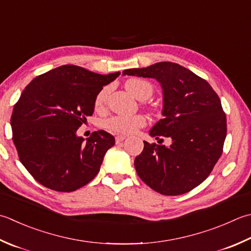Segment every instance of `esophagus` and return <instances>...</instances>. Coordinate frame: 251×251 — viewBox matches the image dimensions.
<instances>
[{
    "label": "esophagus",
    "instance_id": "34e87169",
    "mask_svg": "<svg viewBox=\"0 0 251 251\" xmlns=\"http://www.w3.org/2000/svg\"><path fill=\"white\" fill-rule=\"evenodd\" d=\"M126 139V137L125 136H116L115 137V141H116V144H121V142L123 141V140H125Z\"/></svg>",
    "mask_w": 251,
    "mask_h": 251
}]
</instances>
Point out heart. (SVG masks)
Masks as SVG:
<instances>
[{
	"label": "heart",
	"instance_id": "1",
	"mask_svg": "<svg viewBox=\"0 0 251 251\" xmlns=\"http://www.w3.org/2000/svg\"><path fill=\"white\" fill-rule=\"evenodd\" d=\"M125 88L130 95L134 96L138 100L148 99V98L151 97L152 92H153V87H152L151 83L144 79H139V78H131V79L127 80L125 82ZM107 92H109V89L107 88H103L98 93L95 101L96 109H101L104 105ZM145 124L146 121L141 115H135L129 117L113 116L104 123L106 128L115 132V134H130V132H134Z\"/></svg>",
	"mask_w": 251,
	"mask_h": 251
}]
</instances>
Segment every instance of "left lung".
<instances>
[{
  "mask_svg": "<svg viewBox=\"0 0 251 251\" xmlns=\"http://www.w3.org/2000/svg\"><path fill=\"white\" fill-rule=\"evenodd\" d=\"M123 75L153 78L160 83L163 119L149 135L172 140L170 147L144 141V150L135 159L137 174L162 195L188 193L208 177L222 154L226 116L219 96L208 81L172 62L129 68Z\"/></svg>",
  "mask_w": 251,
  "mask_h": 251,
  "instance_id": "left-lung-1",
  "label": "left lung"
}]
</instances>
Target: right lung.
<instances>
[{
	"label": "right lung",
	"instance_id": "add662e5",
	"mask_svg": "<svg viewBox=\"0 0 251 251\" xmlns=\"http://www.w3.org/2000/svg\"><path fill=\"white\" fill-rule=\"evenodd\" d=\"M120 75L62 65L25 88L11 117L13 141L19 160L38 183L70 193L99 173L115 138L99 130L85 141L77 136V129L93 114L96 97L103 86Z\"/></svg>",
	"mask_w": 251,
	"mask_h": 251
}]
</instances>
